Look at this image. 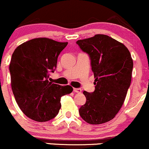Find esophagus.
<instances>
[{
	"label": "esophagus",
	"mask_w": 149,
	"mask_h": 149,
	"mask_svg": "<svg viewBox=\"0 0 149 149\" xmlns=\"http://www.w3.org/2000/svg\"><path fill=\"white\" fill-rule=\"evenodd\" d=\"M73 92H77V93H80V92H81V89L80 88H73Z\"/></svg>",
	"instance_id": "34e87169"
}]
</instances>
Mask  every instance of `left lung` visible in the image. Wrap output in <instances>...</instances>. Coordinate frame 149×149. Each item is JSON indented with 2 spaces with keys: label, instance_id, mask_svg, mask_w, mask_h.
Segmentation results:
<instances>
[{
  "label": "left lung",
  "instance_id": "obj_1",
  "mask_svg": "<svg viewBox=\"0 0 149 149\" xmlns=\"http://www.w3.org/2000/svg\"><path fill=\"white\" fill-rule=\"evenodd\" d=\"M89 55L95 90L83 92L86 102L79 109L80 117L90 124L107 123L115 117L130 86L133 61L123 44L103 34L76 42Z\"/></svg>",
  "mask_w": 149,
  "mask_h": 149
}]
</instances>
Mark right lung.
<instances>
[{
  "mask_svg": "<svg viewBox=\"0 0 149 149\" xmlns=\"http://www.w3.org/2000/svg\"><path fill=\"white\" fill-rule=\"evenodd\" d=\"M67 44L47 38H34L18 46L12 55L9 69L13 95L22 112L33 120L54 118L61 108V97L73 91L69 85L49 81Z\"/></svg>",
  "mask_w": 149,
  "mask_h": 149,
  "instance_id": "1",
  "label": "right lung"
}]
</instances>
